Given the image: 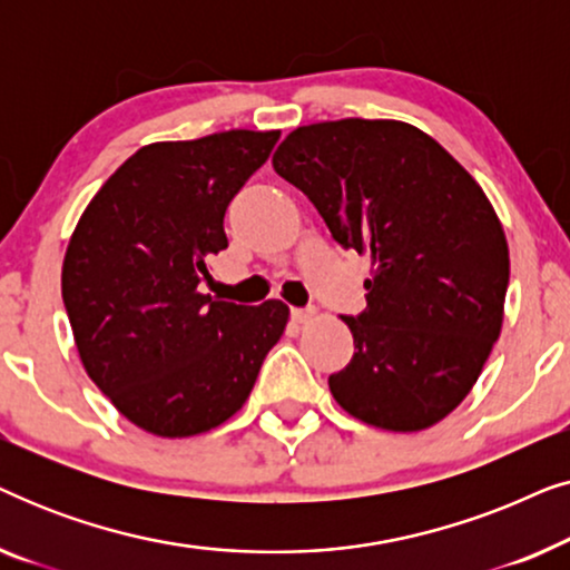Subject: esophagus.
I'll return each instance as SVG.
<instances>
[{"mask_svg": "<svg viewBox=\"0 0 570 570\" xmlns=\"http://www.w3.org/2000/svg\"><path fill=\"white\" fill-rule=\"evenodd\" d=\"M314 316H316V308H293L291 311V318H293L295 324H306Z\"/></svg>", "mask_w": 570, "mask_h": 570, "instance_id": "obj_1", "label": "esophagus"}]
</instances>
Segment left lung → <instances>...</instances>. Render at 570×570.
Masks as SVG:
<instances>
[{"label": "left lung", "mask_w": 570, "mask_h": 570, "mask_svg": "<svg viewBox=\"0 0 570 570\" xmlns=\"http://www.w3.org/2000/svg\"><path fill=\"white\" fill-rule=\"evenodd\" d=\"M272 166L342 248L371 256L355 353L330 376L342 410L384 431L431 428L470 394L501 334L509 244L480 184L404 121L298 127Z\"/></svg>", "instance_id": "8db88e82"}]
</instances>
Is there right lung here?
Here are the masks:
<instances>
[{"label":"right lung","instance_id":"1","mask_svg":"<svg viewBox=\"0 0 570 570\" xmlns=\"http://www.w3.org/2000/svg\"><path fill=\"white\" fill-rule=\"evenodd\" d=\"M277 139L230 129L147 145L100 186L69 238L61 298L85 371L160 439L236 415L285 332L283 301L238 306L199 293L228 248L225 209Z\"/></svg>","mask_w":570,"mask_h":570}]
</instances>
